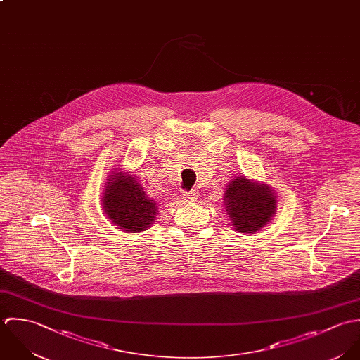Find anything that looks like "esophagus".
<instances>
[{
    "instance_id": "obj_1",
    "label": "esophagus",
    "mask_w": 360,
    "mask_h": 360,
    "mask_svg": "<svg viewBox=\"0 0 360 360\" xmlns=\"http://www.w3.org/2000/svg\"><path fill=\"white\" fill-rule=\"evenodd\" d=\"M198 196H199V192L195 191V189L191 191V192H184V199L186 202H195L198 199Z\"/></svg>"
}]
</instances>
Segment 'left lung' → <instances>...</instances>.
<instances>
[{
    "instance_id": "8db88e82",
    "label": "left lung",
    "mask_w": 360,
    "mask_h": 360,
    "mask_svg": "<svg viewBox=\"0 0 360 360\" xmlns=\"http://www.w3.org/2000/svg\"><path fill=\"white\" fill-rule=\"evenodd\" d=\"M222 200L235 231L245 233L262 229L277 209L276 195L269 185L239 175L229 182Z\"/></svg>"
}]
</instances>
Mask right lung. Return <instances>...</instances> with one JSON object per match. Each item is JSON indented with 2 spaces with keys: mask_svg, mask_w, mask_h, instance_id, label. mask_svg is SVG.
<instances>
[{
  "mask_svg": "<svg viewBox=\"0 0 360 360\" xmlns=\"http://www.w3.org/2000/svg\"><path fill=\"white\" fill-rule=\"evenodd\" d=\"M103 193L104 214L120 229L138 233L155 219L157 205L147 198L136 178L128 172H112Z\"/></svg>",
  "mask_w": 360,
  "mask_h": 360,
  "instance_id": "obj_1",
  "label": "right lung"
}]
</instances>
